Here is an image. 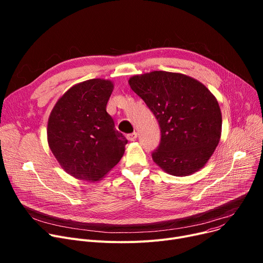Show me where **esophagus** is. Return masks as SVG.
<instances>
[{"mask_svg": "<svg viewBox=\"0 0 263 263\" xmlns=\"http://www.w3.org/2000/svg\"><path fill=\"white\" fill-rule=\"evenodd\" d=\"M136 137H137V133H136V132H133V133H130V134L127 135V139H128V141H130V142L135 141Z\"/></svg>", "mask_w": 263, "mask_h": 263, "instance_id": "obj_1", "label": "esophagus"}]
</instances>
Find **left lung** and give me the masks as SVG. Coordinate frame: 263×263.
<instances>
[{"label":"left lung","instance_id":"left-lung-1","mask_svg":"<svg viewBox=\"0 0 263 263\" xmlns=\"http://www.w3.org/2000/svg\"><path fill=\"white\" fill-rule=\"evenodd\" d=\"M128 82L160 124L154 162L177 177L201 170L222 134V112L213 93L196 79L178 72L151 71Z\"/></svg>","mask_w":263,"mask_h":263}]
</instances>
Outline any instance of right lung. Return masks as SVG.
<instances>
[{"instance_id": "right-lung-1", "label": "right lung", "mask_w": 263, "mask_h": 263, "mask_svg": "<svg viewBox=\"0 0 263 263\" xmlns=\"http://www.w3.org/2000/svg\"><path fill=\"white\" fill-rule=\"evenodd\" d=\"M113 89V82L104 79L78 83L51 110L49 147L62 168L79 180H101L124 154L128 141L106 113Z\"/></svg>"}]
</instances>
